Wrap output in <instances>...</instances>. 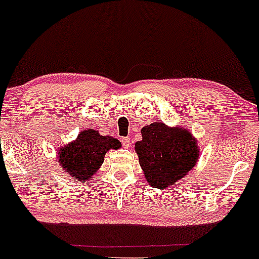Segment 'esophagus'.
Listing matches in <instances>:
<instances>
[{
  "label": "esophagus",
  "instance_id": "34e87169",
  "mask_svg": "<svg viewBox=\"0 0 259 259\" xmlns=\"http://www.w3.org/2000/svg\"><path fill=\"white\" fill-rule=\"evenodd\" d=\"M121 144H123L124 147H130V145H132V143H130V138H123L121 139Z\"/></svg>",
  "mask_w": 259,
  "mask_h": 259
}]
</instances>
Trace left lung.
I'll list each match as a JSON object with an SVG mask.
<instances>
[{
	"label": "left lung",
	"mask_w": 259,
	"mask_h": 259,
	"mask_svg": "<svg viewBox=\"0 0 259 259\" xmlns=\"http://www.w3.org/2000/svg\"><path fill=\"white\" fill-rule=\"evenodd\" d=\"M135 151L152 188L166 189L180 181L199 160L198 141L189 130L155 121L141 129Z\"/></svg>",
	"instance_id": "8db88e82"
}]
</instances>
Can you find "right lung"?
<instances>
[{"label": "right lung", "mask_w": 259, "mask_h": 259, "mask_svg": "<svg viewBox=\"0 0 259 259\" xmlns=\"http://www.w3.org/2000/svg\"><path fill=\"white\" fill-rule=\"evenodd\" d=\"M120 147L121 144L118 139L102 136L93 129L82 130L76 140L59 149L58 162L69 177L84 183L102 166L107 151Z\"/></svg>", "instance_id": "right-lung-1"}]
</instances>
